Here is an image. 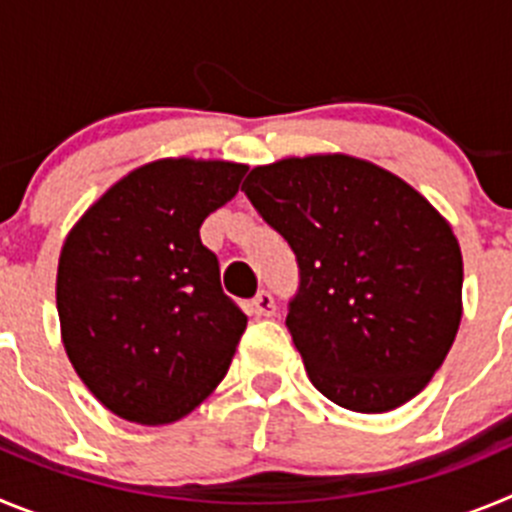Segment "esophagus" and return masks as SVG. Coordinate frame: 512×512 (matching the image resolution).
<instances>
[{"label":"esophagus","mask_w":512,"mask_h":512,"mask_svg":"<svg viewBox=\"0 0 512 512\" xmlns=\"http://www.w3.org/2000/svg\"><path fill=\"white\" fill-rule=\"evenodd\" d=\"M251 307H253V312H256V315H264V318H271V315L277 312L274 297H271V292H266V289H261L259 295L253 297Z\"/></svg>","instance_id":"34e87169"}]
</instances>
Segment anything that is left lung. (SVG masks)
<instances>
[{"label": "left lung", "instance_id": "8db88e82", "mask_svg": "<svg viewBox=\"0 0 512 512\" xmlns=\"http://www.w3.org/2000/svg\"><path fill=\"white\" fill-rule=\"evenodd\" d=\"M243 192L292 246L287 330L315 390L354 413L413 400L461 323V248L415 187L348 153L256 166Z\"/></svg>", "mask_w": 512, "mask_h": 512}]
</instances>
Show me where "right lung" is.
<instances>
[{
	"instance_id": "obj_1",
	"label": "right lung",
	"mask_w": 512,
	"mask_h": 512,
	"mask_svg": "<svg viewBox=\"0 0 512 512\" xmlns=\"http://www.w3.org/2000/svg\"><path fill=\"white\" fill-rule=\"evenodd\" d=\"M246 171L217 158H158L112 184L66 235L61 341L110 413L174 423L223 382L248 318L220 287L200 228Z\"/></svg>"
}]
</instances>
